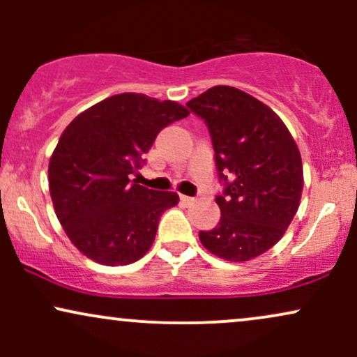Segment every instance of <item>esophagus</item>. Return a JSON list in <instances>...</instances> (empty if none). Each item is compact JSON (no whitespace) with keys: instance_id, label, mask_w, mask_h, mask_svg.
I'll return each mask as SVG.
<instances>
[{"instance_id":"obj_1","label":"esophagus","mask_w":357,"mask_h":357,"mask_svg":"<svg viewBox=\"0 0 357 357\" xmlns=\"http://www.w3.org/2000/svg\"><path fill=\"white\" fill-rule=\"evenodd\" d=\"M179 198H181V202L184 204H192V203L196 202V198H192V196H186V195H181V196H179Z\"/></svg>"}]
</instances>
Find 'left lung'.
I'll return each mask as SVG.
<instances>
[{"mask_svg":"<svg viewBox=\"0 0 357 357\" xmlns=\"http://www.w3.org/2000/svg\"><path fill=\"white\" fill-rule=\"evenodd\" d=\"M204 119L225 181L216 196L221 218L199 231L203 247L228 261H248L284 236L298 210L304 171L282 119L243 90L216 85L188 102Z\"/></svg>","mask_w":357,"mask_h":357,"instance_id":"8db88e82","label":"left lung"}]
</instances>
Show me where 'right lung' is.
Wrapping results in <instances>:
<instances>
[{
	"instance_id": "add662e5",
	"label": "right lung",
	"mask_w": 357,
	"mask_h": 357,
	"mask_svg": "<svg viewBox=\"0 0 357 357\" xmlns=\"http://www.w3.org/2000/svg\"><path fill=\"white\" fill-rule=\"evenodd\" d=\"M188 116L174 100L126 92L84 110L61 132L48 165L50 196L67 236L90 260L119 267L151 248L159 218L179 196L129 178L159 130Z\"/></svg>"
}]
</instances>
